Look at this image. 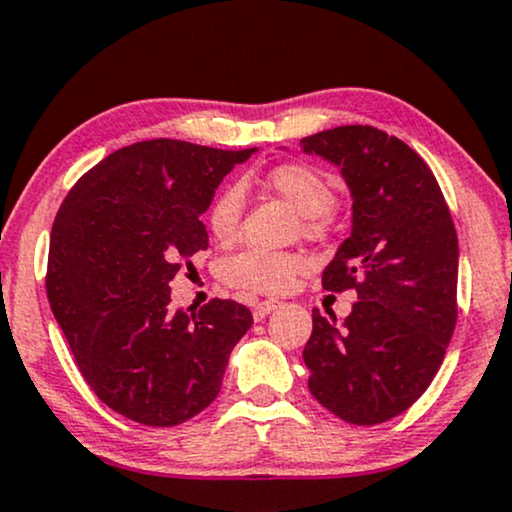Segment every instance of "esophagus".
Segmentation results:
<instances>
[{"label":"esophagus","mask_w":512,"mask_h":512,"mask_svg":"<svg viewBox=\"0 0 512 512\" xmlns=\"http://www.w3.org/2000/svg\"><path fill=\"white\" fill-rule=\"evenodd\" d=\"M276 307H281V302L278 300H262L255 304V309H252V316H255V321H262L264 316H267L269 312H274Z\"/></svg>","instance_id":"34e87169"}]
</instances>
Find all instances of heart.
I'll list each match as a JSON object with an SVG mask.
<instances>
[{"instance_id": "heart-1", "label": "heart", "mask_w": 512, "mask_h": 512, "mask_svg": "<svg viewBox=\"0 0 512 512\" xmlns=\"http://www.w3.org/2000/svg\"><path fill=\"white\" fill-rule=\"evenodd\" d=\"M271 193L286 200L300 212V229L304 236L316 238L328 229V212L338 203L335 179L321 167L309 163H283L267 172L262 179ZM243 217V191L226 186L212 200L208 226L217 241H231L238 234ZM307 269V260L297 252L241 250L226 257L219 276L226 286L252 295H281L293 288L297 276Z\"/></svg>"}]
</instances>
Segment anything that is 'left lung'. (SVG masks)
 Listing matches in <instances>:
<instances>
[{"label":"left lung","mask_w":512,"mask_h":512,"mask_svg":"<svg viewBox=\"0 0 512 512\" xmlns=\"http://www.w3.org/2000/svg\"><path fill=\"white\" fill-rule=\"evenodd\" d=\"M300 146L338 165L352 191V234L321 283L357 290L342 323L312 312L309 392L347 423H385L428 390L454 335V219L425 160L383 129L342 125Z\"/></svg>","instance_id":"obj_1"}]
</instances>
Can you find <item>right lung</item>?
<instances>
[{
	"label": "right lung",
	"mask_w": 512,
	"mask_h": 512,
	"mask_svg": "<svg viewBox=\"0 0 512 512\" xmlns=\"http://www.w3.org/2000/svg\"><path fill=\"white\" fill-rule=\"evenodd\" d=\"M257 148L177 139L125 146L77 179L51 226L47 297L80 373L103 404L172 428L210 406L252 314L234 300L170 307L181 262L208 248L215 189Z\"/></svg>",
	"instance_id": "obj_1"
}]
</instances>
